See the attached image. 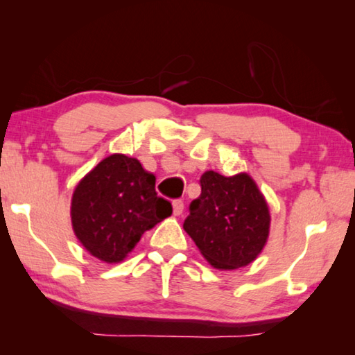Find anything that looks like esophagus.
<instances>
[{
    "instance_id": "1",
    "label": "esophagus",
    "mask_w": 355,
    "mask_h": 355,
    "mask_svg": "<svg viewBox=\"0 0 355 355\" xmlns=\"http://www.w3.org/2000/svg\"><path fill=\"white\" fill-rule=\"evenodd\" d=\"M172 207H173V215H182L184 209V202L182 200H173Z\"/></svg>"
}]
</instances>
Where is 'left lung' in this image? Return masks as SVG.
<instances>
[{"instance_id": "8db88e82", "label": "left lung", "mask_w": 355, "mask_h": 355, "mask_svg": "<svg viewBox=\"0 0 355 355\" xmlns=\"http://www.w3.org/2000/svg\"><path fill=\"white\" fill-rule=\"evenodd\" d=\"M201 195L191 202L183 227L210 266L218 270L245 267L267 243V201L247 173L201 175Z\"/></svg>"}]
</instances>
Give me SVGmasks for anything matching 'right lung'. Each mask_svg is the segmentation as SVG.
I'll return each mask as SVG.
<instances>
[{"instance_id": "obj_1", "label": "right lung", "mask_w": 355, "mask_h": 355, "mask_svg": "<svg viewBox=\"0 0 355 355\" xmlns=\"http://www.w3.org/2000/svg\"><path fill=\"white\" fill-rule=\"evenodd\" d=\"M172 214L137 158L112 154L80 180L71 198L74 235L103 262L126 258L143 233Z\"/></svg>"}]
</instances>
